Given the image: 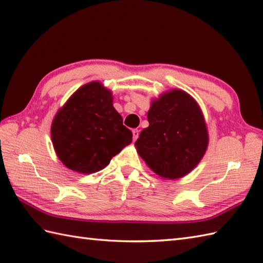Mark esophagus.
<instances>
[{
    "label": "esophagus",
    "instance_id": "34e87169",
    "mask_svg": "<svg viewBox=\"0 0 263 263\" xmlns=\"http://www.w3.org/2000/svg\"><path fill=\"white\" fill-rule=\"evenodd\" d=\"M139 130L138 129H134V130H132V134H133V140H137L138 139V137H139Z\"/></svg>",
    "mask_w": 263,
    "mask_h": 263
}]
</instances>
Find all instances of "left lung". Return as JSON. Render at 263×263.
<instances>
[{"label": "left lung", "instance_id": "obj_1", "mask_svg": "<svg viewBox=\"0 0 263 263\" xmlns=\"http://www.w3.org/2000/svg\"><path fill=\"white\" fill-rule=\"evenodd\" d=\"M149 126L140 133L138 154L163 178L187 175L203 158L207 134L197 103L184 90L174 89L152 102L148 112Z\"/></svg>", "mask_w": 263, "mask_h": 263}]
</instances>
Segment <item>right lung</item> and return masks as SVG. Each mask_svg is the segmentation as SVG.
Returning <instances> with one entry per match:
<instances>
[{"label": "right lung", "instance_id": "obj_1", "mask_svg": "<svg viewBox=\"0 0 263 263\" xmlns=\"http://www.w3.org/2000/svg\"><path fill=\"white\" fill-rule=\"evenodd\" d=\"M53 148L67 168L91 174L105 168L132 141L113 107L112 93L99 82L77 89L56 114L51 125Z\"/></svg>", "mask_w": 263, "mask_h": 263}]
</instances>
